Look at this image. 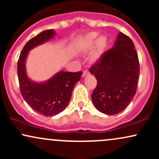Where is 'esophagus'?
Segmentation results:
<instances>
[{"mask_svg": "<svg viewBox=\"0 0 159 159\" xmlns=\"http://www.w3.org/2000/svg\"><path fill=\"white\" fill-rule=\"evenodd\" d=\"M90 74V72H89L88 70H84L83 72V74H82V76H83V77H84V76H87V75H89Z\"/></svg>", "mask_w": 159, "mask_h": 159, "instance_id": "1", "label": "esophagus"}]
</instances>
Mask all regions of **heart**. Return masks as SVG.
Wrapping results in <instances>:
<instances>
[{"instance_id":"1","label":"heart","mask_w":159,"mask_h":159,"mask_svg":"<svg viewBox=\"0 0 159 159\" xmlns=\"http://www.w3.org/2000/svg\"><path fill=\"white\" fill-rule=\"evenodd\" d=\"M97 36H98L97 33H91V34H89L87 38V42H88L89 44L92 45L93 43H94V41L96 40ZM105 43H106V39H105V37L101 36V37L98 38L97 41H96V45H97V48L98 52H101V51L102 50L104 47H105Z\"/></svg>"}]
</instances>
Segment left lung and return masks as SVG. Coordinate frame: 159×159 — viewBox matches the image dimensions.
Returning <instances> with one entry per match:
<instances>
[{"label":"left lung","mask_w":159,"mask_h":159,"mask_svg":"<svg viewBox=\"0 0 159 159\" xmlns=\"http://www.w3.org/2000/svg\"><path fill=\"white\" fill-rule=\"evenodd\" d=\"M97 80L92 101L98 111L119 114L136 93L140 74L138 53L132 40L120 32L112 48L104 52L90 69Z\"/></svg>","instance_id":"left-lung-1"}]
</instances>
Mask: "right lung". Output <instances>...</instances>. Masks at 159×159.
Masks as SVG:
<instances>
[{"mask_svg": "<svg viewBox=\"0 0 159 159\" xmlns=\"http://www.w3.org/2000/svg\"><path fill=\"white\" fill-rule=\"evenodd\" d=\"M53 29L40 33L25 44L20 54L17 65L19 88L24 99L30 107L45 116H54L63 111L69 102L75 84L82 72H61L43 83L31 81L25 70V60L29 51L53 38Z\"/></svg>", "mask_w": 159, "mask_h": 159, "instance_id": "right-lung-1", "label": "right lung"}]
</instances>
